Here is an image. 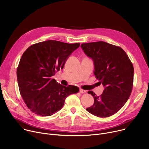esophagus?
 I'll return each mask as SVG.
<instances>
[{
    "instance_id": "34e87169",
    "label": "esophagus",
    "mask_w": 149,
    "mask_h": 149,
    "mask_svg": "<svg viewBox=\"0 0 149 149\" xmlns=\"http://www.w3.org/2000/svg\"><path fill=\"white\" fill-rule=\"evenodd\" d=\"M86 92V91L84 89H80V93H85Z\"/></svg>"
}]
</instances>
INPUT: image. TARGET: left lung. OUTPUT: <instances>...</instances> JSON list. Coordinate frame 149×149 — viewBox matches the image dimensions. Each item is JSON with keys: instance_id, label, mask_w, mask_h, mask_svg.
Segmentation results:
<instances>
[{"instance_id": "obj_1", "label": "left lung", "mask_w": 149, "mask_h": 149, "mask_svg": "<svg viewBox=\"0 0 149 149\" xmlns=\"http://www.w3.org/2000/svg\"><path fill=\"white\" fill-rule=\"evenodd\" d=\"M85 54L92 58L94 74L104 86L100 96L92 91L94 104L86 110L94 116L107 118L117 113L128 100L133 86L134 67L120 47L100 41L82 43Z\"/></svg>"}]
</instances>
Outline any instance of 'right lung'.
<instances>
[{"label": "right lung", "mask_w": 149, "mask_h": 149, "mask_svg": "<svg viewBox=\"0 0 149 149\" xmlns=\"http://www.w3.org/2000/svg\"><path fill=\"white\" fill-rule=\"evenodd\" d=\"M79 43L47 40L31 45L22 54L17 70L19 92L35 114L49 116L63 107L65 98L76 94L77 86H63L52 76L63 69Z\"/></svg>", "instance_id": "right-lung-1"}]
</instances>
